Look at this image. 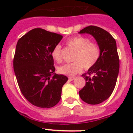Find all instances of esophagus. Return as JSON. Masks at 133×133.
I'll return each mask as SVG.
<instances>
[{
	"mask_svg": "<svg viewBox=\"0 0 133 133\" xmlns=\"http://www.w3.org/2000/svg\"><path fill=\"white\" fill-rule=\"evenodd\" d=\"M75 78V77H69V81H73V80H74Z\"/></svg>",
	"mask_w": 133,
	"mask_h": 133,
	"instance_id": "1",
	"label": "esophagus"
}]
</instances>
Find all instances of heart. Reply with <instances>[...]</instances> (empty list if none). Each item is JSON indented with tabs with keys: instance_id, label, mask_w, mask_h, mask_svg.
<instances>
[{
	"instance_id": "1",
	"label": "heart",
	"mask_w": 133,
	"mask_h": 133,
	"mask_svg": "<svg viewBox=\"0 0 133 133\" xmlns=\"http://www.w3.org/2000/svg\"><path fill=\"white\" fill-rule=\"evenodd\" d=\"M69 47L75 50L72 63L65 64L58 68L60 74L74 76L83 69H88L96 64L100 57V48L96 43L91 42L88 37L78 36L71 38L67 41ZM53 59L57 62L62 61L61 45L57 44L51 52Z\"/></svg>"
}]
</instances>
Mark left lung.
I'll list each match as a JSON object with an SVG mask.
<instances>
[{
  "instance_id": "8db88e82",
  "label": "left lung",
  "mask_w": 133,
  "mask_h": 133,
  "mask_svg": "<svg viewBox=\"0 0 133 133\" xmlns=\"http://www.w3.org/2000/svg\"><path fill=\"white\" fill-rule=\"evenodd\" d=\"M79 33L91 35L100 48L98 61L82 75L85 80V85L79 91L83 101L96 105L106 100L116 85L120 68L116 43L109 32L95 25L86 27Z\"/></svg>"
}]
</instances>
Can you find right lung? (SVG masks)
Wrapping results in <instances>:
<instances>
[{
	"label": "right lung",
	"mask_w": 133,
	"mask_h": 133,
	"mask_svg": "<svg viewBox=\"0 0 133 133\" xmlns=\"http://www.w3.org/2000/svg\"><path fill=\"white\" fill-rule=\"evenodd\" d=\"M60 34L35 28L16 45L13 69L21 91L27 100L41 108H50L61 98L67 76L55 74L51 52L62 38Z\"/></svg>",
	"instance_id": "right-lung-1"
}]
</instances>
